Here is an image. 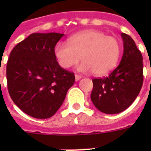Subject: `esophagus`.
I'll use <instances>...</instances> for the list:
<instances>
[{
	"label": "esophagus",
	"instance_id": "1",
	"mask_svg": "<svg viewBox=\"0 0 151 151\" xmlns=\"http://www.w3.org/2000/svg\"><path fill=\"white\" fill-rule=\"evenodd\" d=\"M82 78V76L78 75V74H75V80L76 81H78L80 79Z\"/></svg>",
	"mask_w": 151,
	"mask_h": 151
}]
</instances>
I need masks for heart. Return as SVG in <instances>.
Returning <instances> with one entry per match:
<instances>
[{
  "instance_id": "heart-1",
  "label": "heart",
  "mask_w": 151,
  "mask_h": 151,
  "mask_svg": "<svg viewBox=\"0 0 151 151\" xmlns=\"http://www.w3.org/2000/svg\"><path fill=\"white\" fill-rule=\"evenodd\" d=\"M54 54L59 65L69 69L83 60L78 69L82 72L105 75L116 67L120 55L117 39L108 36L103 31L88 30L73 35L67 42H58Z\"/></svg>"
}]
</instances>
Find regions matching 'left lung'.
Returning a JSON list of instances; mask_svg holds the SVG:
<instances>
[{
	"instance_id": "left-lung-1",
	"label": "left lung",
	"mask_w": 151,
	"mask_h": 151,
	"mask_svg": "<svg viewBox=\"0 0 151 151\" xmlns=\"http://www.w3.org/2000/svg\"><path fill=\"white\" fill-rule=\"evenodd\" d=\"M124 53L120 63L106 78H94L91 99L95 108L106 114H116L132 104L143 83L142 56L134 40L121 34Z\"/></svg>"
}]
</instances>
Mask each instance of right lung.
<instances>
[{"mask_svg": "<svg viewBox=\"0 0 151 151\" xmlns=\"http://www.w3.org/2000/svg\"><path fill=\"white\" fill-rule=\"evenodd\" d=\"M64 34L33 33L12 50L6 66L9 94L22 111L37 119L52 116L74 83L59 65L54 48Z\"/></svg>", "mask_w": 151, "mask_h": 151, "instance_id": "obj_1", "label": "right lung"}]
</instances>
